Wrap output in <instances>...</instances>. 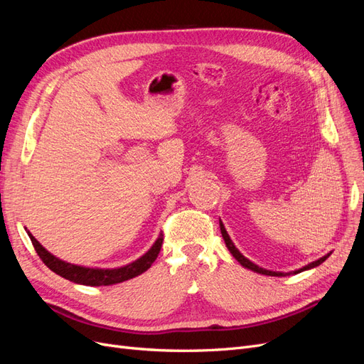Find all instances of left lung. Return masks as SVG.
<instances>
[{
  "label": "left lung",
  "instance_id": "obj_1",
  "mask_svg": "<svg viewBox=\"0 0 364 364\" xmlns=\"http://www.w3.org/2000/svg\"><path fill=\"white\" fill-rule=\"evenodd\" d=\"M220 230H222V235H223V240H225V243H226V247L229 249V252L232 253V257L241 264V266L243 267H246V269H249V270H252V272H257V273H261V274H269V277H287V274H291V273H301V272H304V270H308V269H313V267H317L318 264H322L329 255H331V253H326L325 257H322V258H318L317 261H313V262H310L308 264V266H305V267H302V269H299V270H294V272H290V273H284V272H272V270H266V269H262V267H259V266H257V264H253L250 259H247L245 255H241L240 253V250L235 247V245L232 243V240H230V237L228 235V232H226V229H225V226H223V223L220 222Z\"/></svg>",
  "mask_w": 364,
  "mask_h": 364
}]
</instances>
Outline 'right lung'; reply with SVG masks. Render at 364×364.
I'll list each match as a JSON object with an SVG mask.
<instances>
[{
    "instance_id": "1",
    "label": "right lung",
    "mask_w": 364,
    "mask_h": 364,
    "mask_svg": "<svg viewBox=\"0 0 364 364\" xmlns=\"http://www.w3.org/2000/svg\"><path fill=\"white\" fill-rule=\"evenodd\" d=\"M27 234L39 258L50 270H53L54 273L59 274V277L68 279L71 282L91 285V287H100V285H112L118 282H124L127 279L138 277L141 273H144L147 269H150L153 261L158 258V253L162 247V240H164V235L159 234L158 240L155 241V245L150 247V250L144 253L141 258H138L136 261L127 264V266L118 267V269H95V267L75 266V264L59 259L58 257L51 255L46 247H42V245L28 232V230Z\"/></svg>"
}]
</instances>
